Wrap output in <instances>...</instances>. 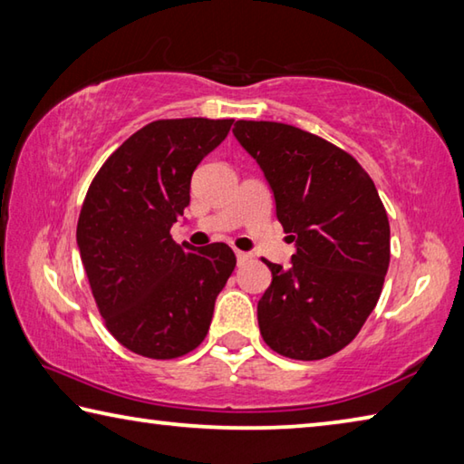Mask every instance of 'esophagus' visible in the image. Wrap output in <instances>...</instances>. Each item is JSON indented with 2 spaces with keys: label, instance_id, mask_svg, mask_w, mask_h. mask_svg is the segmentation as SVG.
<instances>
[{
  "label": "esophagus",
  "instance_id": "34e87169",
  "mask_svg": "<svg viewBox=\"0 0 464 464\" xmlns=\"http://www.w3.org/2000/svg\"><path fill=\"white\" fill-rule=\"evenodd\" d=\"M250 258V255L248 253H242V250H237V261H238V265H245L246 261Z\"/></svg>",
  "mask_w": 464,
  "mask_h": 464
}]
</instances>
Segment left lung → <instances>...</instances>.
<instances>
[{
    "mask_svg": "<svg viewBox=\"0 0 464 464\" xmlns=\"http://www.w3.org/2000/svg\"><path fill=\"white\" fill-rule=\"evenodd\" d=\"M232 132L263 169L297 248L289 269L266 261L273 281L256 307L263 340L289 359H326L353 343L379 302L389 269L383 201L356 159L320 136L248 120Z\"/></svg>",
    "mask_w": 464,
    "mask_h": 464,
    "instance_id": "8db88e82",
    "label": "left lung"
}]
</instances>
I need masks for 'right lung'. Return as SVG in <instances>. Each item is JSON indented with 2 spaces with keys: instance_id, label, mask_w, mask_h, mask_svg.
Returning <instances> with one entry per match:
<instances>
[{
  "instance_id": "1",
  "label": "right lung",
  "mask_w": 464,
  "mask_h": 464,
  "mask_svg": "<svg viewBox=\"0 0 464 464\" xmlns=\"http://www.w3.org/2000/svg\"><path fill=\"white\" fill-rule=\"evenodd\" d=\"M232 120H157L97 170L77 245L105 328L146 359H177L206 338L237 256L224 242L177 245L170 226L189 206L191 175Z\"/></svg>"
}]
</instances>
